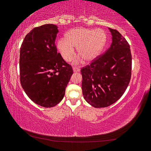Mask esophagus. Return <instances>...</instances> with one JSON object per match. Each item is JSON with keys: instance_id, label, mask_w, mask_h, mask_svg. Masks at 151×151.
<instances>
[{"instance_id": "34e87169", "label": "esophagus", "mask_w": 151, "mask_h": 151, "mask_svg": "<svg viewBox=\"0 0 151 151\" xmlns=\"http://www.w3.org/2000/svg\"><path fill=\"white\" fill-rule=\"evenodd\" d=\"M73 72H79V71H80V69L78 67H73Z\"/></svg>"}]
</instances>
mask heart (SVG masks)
Instances as JSON below:
<instances>
[{
    "mask_svg": "<svg viewBox=\"0 0 151 151\" xmlns=\"http://www.w3.org/2000/svg\"><path fill=\"white\" fill-rule=\"evenodd\" d=\"M106 34L101 29L74 28L66 34L65 39H60L58 42V48L63 60L70 62L75 55L74 47H77L78 55L87 62H91L97 55L106 42ZM80 62V58L75 63Z\"/></svg>",
    "mask_w": 151,
    "mask_h": 151,
    "instance_id": "1",
    "label": "heart"
}]
</instances>
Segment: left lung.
Masks as SVG:
<instances>
[{
	"label": "left lung",
	"instance_id": "obj_1",
	"mask_svg": "<svg viewBox=\"0 0 151 151\" xmlns=\"http://www.w3.org/2000/svg\"><path fill=\"white\" fill-rule=\"evenodd\" d=\"M111 46L90 64L81 68L84 99L96 108L106 107L123 96L130 82L132 56L126 39L115 29Z\"/></svg>",
	"mask_w": 151,
	"mask_h": 151
}]
</instances>
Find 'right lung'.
<instances>
[{"label": "right lung", "mask_w": 151, "mask_h": 151, "mask_svg": "<svg viewBox=\"0 0 151 151\" xmlns=\"http://www.w3.org/2000/svg\"><path fill=\"white\" fill-rule=\"evenodd\" d=\"M58 26L47 24L33 28L20 47V79L32 101L52 107L62 101L72 67L57 52L55 40Z\"/></svg>", "instance_id": "right-lung-1"}]
</instances>
